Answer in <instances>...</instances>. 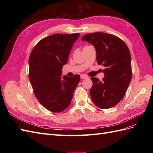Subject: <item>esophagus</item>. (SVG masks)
<instances>
[{"label": "esophagus", "instance_id": "34e87169", "mask_svg": "<svg viewBox=\"0 0 153 153\" xmlns=\"http://www.w3.org/2000/svg\"><path fill=\"white\" fill-rule=\"evenodd\" d=\"M80 78H81V79H85V78H87V76H86L85 75H82L80 76Z\"/></svg>", "mask_w": 153, "mask_h": 153}]
</instances>
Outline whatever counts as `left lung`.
<instances>
[{
  "label": "left lung",
  "instance_id": "1",
  "mask_svg": "<svg viewBox=\"0 0 153 153\" xmlns=\"http://www.w3.org/2000/svg\"><path fill=\"white\" fill-rule=\"evenodd\" d=\"M82 40L94 46L97 62L105 67L100 81L92 77L90 95L98 107L108 109L121 101L132 77L131 55L127 45L117 36L94 32L84 35Z\"/></svg>",
  "mask_w": 153,
  "mask_h": 153
}]
</instances>
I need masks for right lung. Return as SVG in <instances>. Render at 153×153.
I'll return each instance as SVG.
<instances>
[{"mask_svg": "<svg viewBox=\"0 0 153 153\" xmlns=\"http://www.w3.org/2000/svg\"><path fill=\"white\" fill-rule=\"evenodd\" d=\"M79 33L55 34L40 40L29 59V78L37 100L52 112H61L70 105L80 80L79 75L61 77L62 69Z\"/></svg>", "mask_w": 153, "mask_h": 153, "instance_id": "obj_1", "label": "right lung"}]
</instances>
